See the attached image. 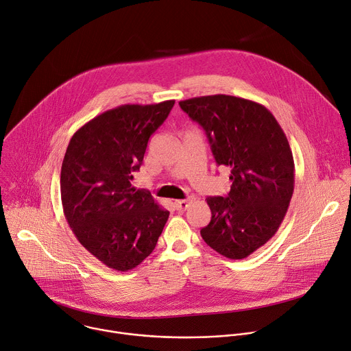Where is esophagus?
<instances>
[{
    "label": "esophagus",
    "instance_id": "esophagus-1",
    "mask_svg": "<svg viewBox=\"0 0 351 351\" xmlns=\"http://www.w3.org/2000/svg\"><path fill=\"white\" fill-rule=\"evenodd\" d=\"M191 203V199H178V202H175V207L176 210L179 211H184Z\"/></svg>",
    "mask_w": 351,
    "mask_h": 351
}]
</instances>
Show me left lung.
Wrapping results in <instances>:
<instances>
[{
  "mask_svg": "<svg viewBox=\"0 0 351 351\" xmlns=\"http://www.w3.org/2000/svg\"><path fill=\"white\" fill-rule=\"evenodd\" d=\"M208 137L218 165L230 168L226 197H208L210 223L199 230L217 253L243 260L279 229L294 190L293 154L280 125L261 104L215 94L179 103Z\"/></svg>",
  "mask_w": 351,
  "mask_h": 351,
  "instance_id": "1",
  "label": "left lung"
}]
</instances>
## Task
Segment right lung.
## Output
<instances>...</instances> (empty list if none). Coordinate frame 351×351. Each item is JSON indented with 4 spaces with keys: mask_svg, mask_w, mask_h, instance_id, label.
Instances as JSON below:
<instances>
[{
    "mask_svg": "<svg viewBox=\"0 0 351 351\" xmlns=\"http://www.w3.org/2000/svg\"><path fill=\"white\" fill-rule=\"evenodd\" d=\"M173 104L169 99L106 111L83 125L66 148L61 168L65 218L87 252L115 271L133 269L152 254L168 221L169 211L130 180Z\"/></svg>",
    "mask_w": 351,
    "mask_h": 351,
    "instance_id": "1",
    "label": "right lung"
}]
</instances>
